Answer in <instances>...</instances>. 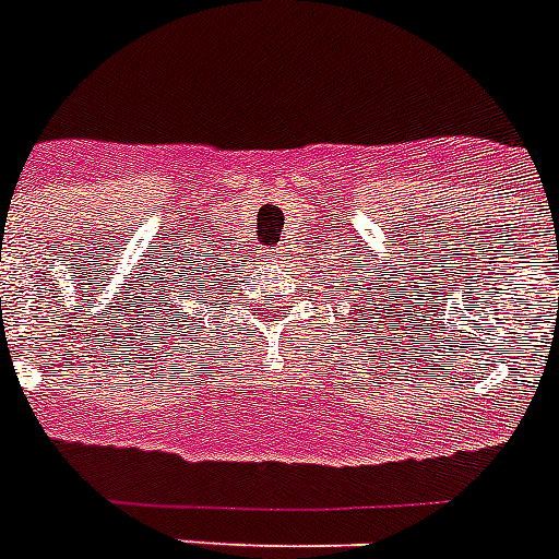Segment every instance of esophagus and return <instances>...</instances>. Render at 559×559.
Instances as JSON below:
<instances>
[{
	"instance_id": "obj_1",
	"label": "esophagus",
	"mask_w": 559,
	"mask_h": 559,
	"mask_svg": "<svg viewBox=\"0 0 559 559\" xmlns=\"http://www.w3.org/2000/svg\"><path fill=\"white\" fill-rule=\"evenodd\" d=\"M269 257L274 260V263H280V260H283V249H271Z\"/></svg>"
}]
</instances>
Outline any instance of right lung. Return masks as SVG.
I'll use <instances>...</instances> for the list:
<instances>
[{"label":"right lung","mask_w":559,"mask_h":559,"mask_svg":"<svg viewBox=\"0 0 559 559\" xmlns=\"http://www.w3.org/2000/svg\"><path fill=\"white\" fill-rule=\"evenodd\" d=\"M226 265L224 260H218V254L212 251V254H204V251H185V257H176V263H167L165 276L159 280V290L165 288V299L167 308L173 313L179 316V308H185V296L179 294H190L199 296L201 290H210L212 276H221L218 269Z\"/></svg>","instance_id":"1"}]
</instances>
